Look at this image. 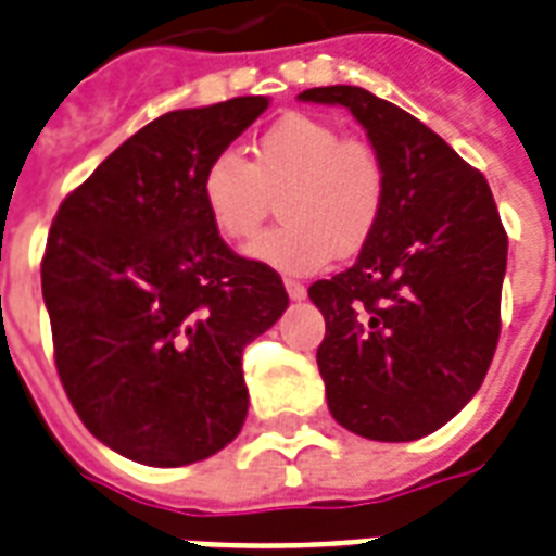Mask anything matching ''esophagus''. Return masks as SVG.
<instances>
[{
    "instance_id": "34e87169",
    "label": "esophagus",
    "mask_w": 556,
    "mask_h": 556,
    "mask_svg": "<svg viewBox=\"0 0 556 556\" xmlns=\"http://www.w3.org/2000/svg\"><path fill=\"white\" fill-rule=\"evenodd\" d=\"M283 287H287V295H290L292 301L307 299V287H304L301 281H292V278H287V281H283Z\"/></svg>"
}]
</instances>
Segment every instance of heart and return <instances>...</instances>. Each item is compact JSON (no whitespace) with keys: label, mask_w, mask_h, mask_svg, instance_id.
Segmentation results:
<instances>
[{"label":"heart","mask_w":556,"mask_h":556,"mask_svg":"<svg viewBox=\"0 0 556 556\" xmlns=\"http://www.w3.org/2000/svg\"><path fill=\"white\" fill-rule=\"evenodd\" d=\"M275 193L287 223L266 231L249 257L278 273L313 275L333 255H354L371 240L386 205V167L371 144L292 113L261 132L252 162L238 150H219L200 176L205 214L229 243L255 238Z\"/></svg>","instance_id":"b5f03b06"}]
</instances>
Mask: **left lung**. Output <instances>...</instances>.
I'll list each match as a JSON object with an SVG mask.
<instances>
[{"mask_svg":"<svg viewBox=\"0 0 556 556\" xmlns=\"http://www.w3.org/2000/svg\"><path fill=\"white\" fill-rule=\"evenodd\" d=\"M301 101L348 106L386 167V205L356 264L309 287L327 408L371 441H417L484 382L498 330L507 235L488 179L415 115L359 86Z\"/></svg>","mask_w":556,"mask_h":556,"instance_id":"left-lung-1","label":"left lung"}]
</instances>
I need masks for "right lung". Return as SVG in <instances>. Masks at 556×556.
Here are the masks:
<instances>
[{
    "mask_svg": "<svg viewBox=\"0 0 556 556\" xmlns=\"http://www.w3.org/2000/svg\"><path fill=\"white\" fill-rule=\"evenodd\" d=\"M266 106L247 94L159 115L51 223L40 273L60 382L86 429L130 462H202L243 429V348L290 299L273 266L214 231L200 176Z\"/></svg>",
    "mask_w": 556,
    "mask_h": 556,
    "instance_id": "obj_1",
    "label": "right lung"
}]
</instances>
